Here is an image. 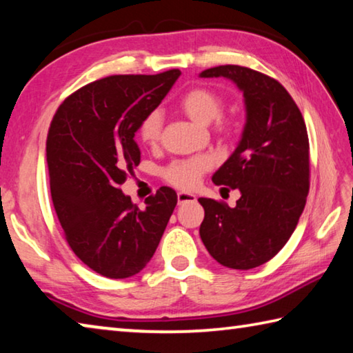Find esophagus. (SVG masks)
I'll return each instance as SVG.
<instances>
[{"label": "esophagus", "instance_id": "esophagus-1", "mask_svg": "<svg viewBox=\"0 0 353 353\" xmlns=\"http://www.w3.org/2000/svg\"><path fill=\"white\" fill-rule=\"evenodd\" d=\"M194 201H196V196L194 194L185 193V191H181V193H177V202H179V205L187 203V202H194Z\"/></svg>", "mask_w": 353, "mask_h": 353}]
</instances>
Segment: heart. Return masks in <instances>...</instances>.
I'll use <instances>...</instances> for the list:
<instances>
[{
    "label": "heart",
    "instance_id": "1",
    "mask_svg": "<svg viewBox=\"0 0 353 353\" xmlns=\"http://www.w3.org/2000/svg\"><path fill=\"white\" fill-rule=\"evenodd\" d=\"M179 106L190 119L201 125H208L216 120L214 130L221 136H228L232 132V123L227 119L221 117L223 111V99L213 89L193 88L182 95ZM163 115L160 111H151L139 125V137L145 145L156 146L162 136ZM211 162L208 157H191L174 160L163 171L165 181L177 188L190 190L194 188L199 179L205 171H208Z\"/></svg>",
    "mask_w": 353,
    "mask_h": 353
}]
</instances>
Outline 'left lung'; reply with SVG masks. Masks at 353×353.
<instances>
[{
    "mask_svg": "<svg viewBox=\"0 0 353 353\" xmlns=\"http://www.w3.org/2000/svg\"><path fill=\"white\" fill-rule=\"evenodd\" d=\"M199 77L232 80L245 103L239 143L213 174L216 185L238 188L241 197L234 208L199 197L205 210L199 233L219 264L250 270L278 254L303 214L310 185L307 128L290 94L272 77L236 65Z\"/></svg>",
    "mask_w": 353,
    "mask_h": 353,
    "instance_id": "8db88e82",
    "label": "left lung"
}]
</instances>
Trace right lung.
<instances>
[{
	"instance_id": "add662e5",
	"label": "right lung",
	"mask_w": 353,
	"mask_h": 353,
	"mask_svg": "<svg viewBox=\"0 0 353 353\" xmlns=\"http://www.w3.org/2000/svg\"><path fill=\"white\" fill-rule=\"evenodd\" d=\"M181 75H111L63 101L49 128L46 160L50 194L72 252L101 276L123 279L151 261L177 203L176 191L157 190L145 210L120 185L140 163L134 140Z\"/></svg>"
}]
</instances>
